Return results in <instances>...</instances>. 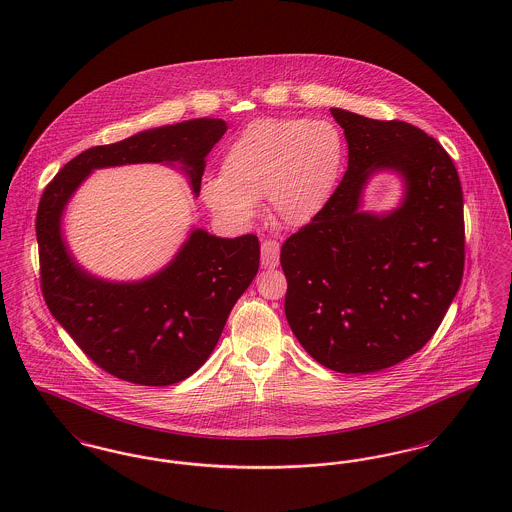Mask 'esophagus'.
Instances as JSON below:
<instances>
[{"label":"esophagus","mask_w":512,"mask_h":512,"mask_svg":"<svg viewBox=\"0 0 512 512\" xmlns=\"http://www.w3.org/2000/svg\"><path fill=\"white\" fill-rule=\"evenodd\" d=\"M261 263L265 268H276L280 263V244L276 240H263L261 244Z\"/></svg>","instance_id":"34e87169"}]
</instances>
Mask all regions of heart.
<instances>
[{"label": "heart", "instance_id": "heart-1", "mask_svg": "<svg viewBox=\"0 0 512 512\" xmlns=\"http://www.w3.org/2000/svg\"><path fill=\"white\" fill-rule=\"evenodd\" d=\"M345 163L340 130L326 121L261 119L226 147L220 176L201 184L203 203L230 224H247L267 197L272 219L303 228L320 217Z\"/></svg>", "mask_w": 512, "mask_h": 512}]
</instances>
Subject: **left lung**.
Segmentation results:
<instances>
[{"label":"left lung","instance_id":"8db88e82","mask_svg":"<svg viewBox=\"0 0 512 512\" xmlns=\"http://www.w3.org/2000/svg\"><path fill=\"white\" fill-rule=\"evenodd\" d=\"M330 111L347 140V171L320 217L282 245L284 309L317 363L368 374L422 349L459 292L463 190L451 157L424 130ZM380 170L395 171L406 192L378 216L360 205Z\"/></svg>","mask_w":512,"mask_h":512}]
</instances>
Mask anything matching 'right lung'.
Here are the masks:
<instances>
[{
    "mask_svg": "<svg viewBox=\"0 0 512 512\" xmlns=\"http://www.w3.org/2000/svg\"><path fill=\"white\" fill-rule=\"evenodd\" d=\"M226 128L222 119H192L90 147L57 172L40 199L36 238L48 309L99 368L121 380L171 386L209 359L259 270V240L192 228L167 267L138 282H111L74 261L61 232L65 207L88 174L132 163H178L199 195L205 157Z\"/></svg>",
    "mask_w": 512,
    "mask_h": 512,
    "instance_id": "add662e5",
    "label": "right lung"
}]
</instances>
